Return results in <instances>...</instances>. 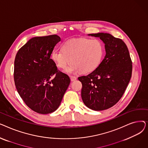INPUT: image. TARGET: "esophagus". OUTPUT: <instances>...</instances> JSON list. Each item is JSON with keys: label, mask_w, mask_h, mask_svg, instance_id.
<instances>
[{"label": "esophagus", "mask_w": 148, "mask_h": 148, "mask_svg": "<svg viewBox=\"0 0 148 148\" xmlns=\"http://www.w3.org/2000/svg\"><path fill=\"white\" fill-rule=\"evenodd\" d=\"M70 79H71V80L72 82L73 81H75L77 80V77L75 76H70Z\"/></svg>", "instance_id": "34e87169"}]
</instances>
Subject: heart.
I'll use <instances>...</instances> for the list:
<instances>
[{
  "instance_id": "1",
  "label": "heart",
  "mask_w": 148,
  "mask_h": 148,
  "mask_svg": "<svg viewBox=\"0 0 148 148\" xmlns=\"http://www.w3.org/2000/svg\"><path fill=\"white\" fill-rule=\"evenodd\" d=\"M104 47L102 42L97 39L88 38H73L62 45V50H54L51 58L58 67L67 68L66 72L83 73L93 72L102 62ZM72 60H71V59Z\"/></svg>"
}]
</instances>
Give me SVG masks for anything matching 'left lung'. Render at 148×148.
Listing matches in <instances>:
<instances>
[{
  "mask_svg": "<svg viewBox=\"0 0 148 148\" xmlns=\"http://www.w3.org/2000/svg\"><path fill=\"white\" fill-rule=\"evenodd\" d=\"M105 44L106 54L90 74L79 77L84 104L95 111L106 110L117 103L130 81L132 60L128 47L121 39L107 33L92 34Z\"/></svg>",
  "mask_w": 148,
  "mask_h": 148,
  "instance_id": "left-lung-1",
  "label": "left lung"
}]
</instances>
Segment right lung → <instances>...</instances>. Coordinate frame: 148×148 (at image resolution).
<instances>
[{
    "label": "right lung",
    "instance_id": "right-lung-1",
    "mask_svg": "<svg viewBox=\"0 0 148 148\" xmlns=\"http://www.w3.org/2000/svg\"><path fill=\"white\" fill-rule=\"evenodd\" d=\"M60 41L56 35L34 37L21 47L15 58V87L25 103L38 113L57 110L70 83L68 75L50 59Z\"/></svg>",
    "mask_w": 148,
    "mask_h": 148
}]
</instances>
